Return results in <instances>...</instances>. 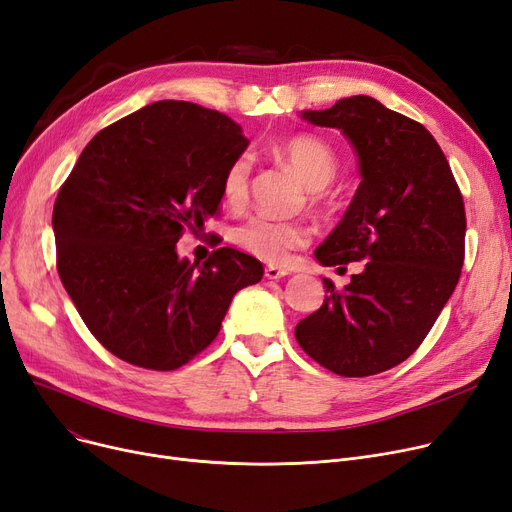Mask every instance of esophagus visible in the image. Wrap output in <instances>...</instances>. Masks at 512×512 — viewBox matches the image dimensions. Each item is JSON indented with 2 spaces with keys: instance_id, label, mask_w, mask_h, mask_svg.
Masks as SVG:
<instances>
[{
  "instance_id": "esophagus-1",
  "label": "esophagus",
  "mask_w": 512,
  "mask_h": 512,
  "mask_svg": "<svg viewBox=\"0 0 512 512\" xmlns=\"http://www.w3.org/2000/svg\"><path fill=\"white\" fill-rule=\"evenodd\" d=\"M284 276H288V270L284 268H276V265H268V268H265V278L268 280H278Z\"/></svg>"
}]
</instances>
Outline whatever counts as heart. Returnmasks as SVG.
I'll return each mask as SVG.
<instances>
[{
	"instance_id": "1",
	"label": "heart",
	"mask_w": 512,
	"mask_h": 512,
	"mask_svg": "<svg viewBox=\"0 0 512 512\" xmlns=\"http://www.w3.org/2000/svg\"><path fill=\"white\" fill-rule=\"evenodd\" d=\"M276 157L291 167L295 175L309 190L326 188L339 171V161L332 148L309 133H299L276 144ZM249 175L251 167L244 157L232 161L224 173V190L226 201L234 207L242 205L249 196ZM234 240L238 247L259 257L261 261L282 263L291 251L303 247L307 242V232L303 226L293 224V221H282L268 215H255L240 224L234 232Z\"/></svg>"
}]
</instances>
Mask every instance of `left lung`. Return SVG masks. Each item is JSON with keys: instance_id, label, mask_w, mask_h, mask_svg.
Here are the masks:
<instances>
[{"instance_id": "left-lung-1", "label": "left lung", "mask_w": 512, "mask_h": 512, "mask_svg": "<svg viewBox=\"0 0 512 512\" xmlns=\"http://www.w3.org/2000/svg\"><path fill=\"white\" fill-rule=\"evenodd\" d=\"M301 119L341 129L362 182L339 226L316 249L322 265L364 270L295 328L301 349L341 376H370L408 360L452 297L464 261L466 217L446 154L420 123L370 96Z\"/></svg>"}]
</instances>
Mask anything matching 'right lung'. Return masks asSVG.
<instances>
[{
  "instance_id": "add662e5",
  "label": "right lung",
  "mask_w": 512,
  "mask_h": 512,
  "mask_svg": "<svg viewBox=\"0 0 512 512\" xmlns=\"http://www.w3.org/2000/svg\"><path fill=\"white\" fill-rule=\"evenodd\" d=\"M249 140L230 117L161 100L108 125L81 152L54 203L56 265L92 335L119 360L175 370L213 343L263 265L221 247L198 265L177 240L203 230Z\"/></svg>"
}]
</instances>
